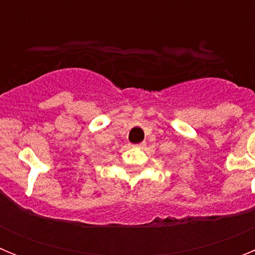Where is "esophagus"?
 <instances>
[{
    "label": "esophagus",
    "mask_w": 255,
    "mask_h": 255,
    "mask_svg": "<svg viewBox=\"0 0 255 255\" xmlns=\"http://www.w3.org/2000/svg\"><path fill=\"white\" fill-rule=\"evenodd\" d=\"M134 147H143V144H136V145H134Z\"/></svg>",
    "instance_id": "34e87169"
}]
</instances>
